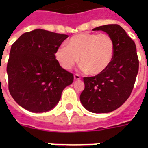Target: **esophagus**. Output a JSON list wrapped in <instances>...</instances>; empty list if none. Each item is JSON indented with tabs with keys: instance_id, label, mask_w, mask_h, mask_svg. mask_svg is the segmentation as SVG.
<instances>
[{
	"instance_id": "obj_1",
	"label": "esophagus",
	"mask_w": 148,
	"mask_h": 148,
	"mask_svg": "<svg viewBox=\"0 0 148 148\" xmlns=\"http://www.w3.org/2000/svg\"><path fill=\"white\" fill-rule=\"evenodd\" d=\"M74 80H80L81 79V77H80V75H78V74H74Z\"/></svg>"
}]
</instances>
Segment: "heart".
Returning a JSON list of instances; mask_svg holds the SVG:
<instances>
[{
	"instance_id": "1",
	"label": "heart",
	"mask_w": 148,
	"mask_h": 148,
	"mask_svg": "<svg viewBox=\"0 0 148 148\" xmlns=\"http://www.w3.org/2000/svg\"><path fill=\"white\" fill-rule=\"evenodd\" d=\"M114 43L108 34L84 33L72 37L67 45L55 51V58L64 69H71L79 61L81 68L97 75L105 71L112 61Z\"/></svg>"
}]
</instances>
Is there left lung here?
Listing matches in <instances>:
<instances>
[{
    "label": "left lung",
    "mask_w": 148,
    "mask_h": 148,
    "mask_svg": "<svg viewBox=\"0 0 148 148\" xmlns=\"http://www.w3.org/2000/svg\"><path fill=\"white\" fill-rule=\"evenodd\" d=\"M93 31H104L114 43V54L109 67L95 77H84V90L80 100L92 113H109L120 108L133 90L138 73L135 43L118 24L97 27Z\"/></svg>",
    "instance_id": "1"
}]
</instances>
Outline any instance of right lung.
Returning a JSON list of instances; mask_svg holds the SVG:
<instances>
[{
  "label": "right lung",
  "instance_id": "obj_1",
  "mask_svg": "<svg viewBox=\"0 0 148 148\" xmlns=\"http://www.w3.org/2000/svg\"><path fill=\"white\" fill-rule=\"evenodd\" d=\"M67 37L35 29L13 44L7 66L8 88L21 107L34 113L49 111L73 83V74L60 67L54 55Z\"/></svg>",
  "mask_w": 148,
  "mask_h": 148
}]
</instances>
